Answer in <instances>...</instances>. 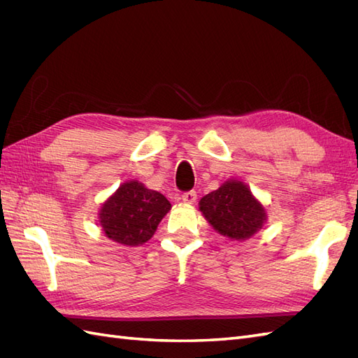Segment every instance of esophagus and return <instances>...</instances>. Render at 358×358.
Returning a JSON list of instances; mask_svg holds the SVG:
<instances>
[{
	"label": "esophagus",
	"instance_id": "1",
	"mask_svg": "<svg viewBox=\"0 0 358 358\" xmlns=\"http://www.w3.org/2000/svg\"><path fill=\"white\" fill-rule=\"evenodd\" d=\"M182 200H183V203H188V204L196 203V200H197V192L194 191V189L183 192V194H182Z\"/></svg>",
	"mask_w": 358,
	"mask_h": 358
}]
</instances>
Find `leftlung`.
Segmentation results:
<instances>
[{
    "mask_svg": "<svg viewBox=\"0 0 358 358\" xmlns=\"http://www.w3.org/2000/svg\"><path fill=\"white\" fill-rule=\"evenodd\" d=\"M199 204L213 229L233 241L249 239L267 220L263 204L241 180H227Z\"/></svg>",
    "mask_w": 358,
    "mask_h": 358,
    "instance_id": "8db88e82",
    "label": "left lung"
}]
</instances>
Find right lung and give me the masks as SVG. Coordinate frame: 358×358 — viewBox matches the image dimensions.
<instances>
[{
  "label": "right lung",
  "mask_w": 358,
  "mask_h": 358,
  "mask_svg": "<svg viewBox=\"0 0 358 358\" xmlns=\"http://www.w3.org/2000/svg\"><path fill=\"white\" fill-rule=\"evenodd\" d=\"M170 201L161 192L148 189L143 183H122L100 210V224L106 236L127 246L148 242L170 210Z\"/></svg>",
  "instance_id": "add662e5"
}]
</instances>
